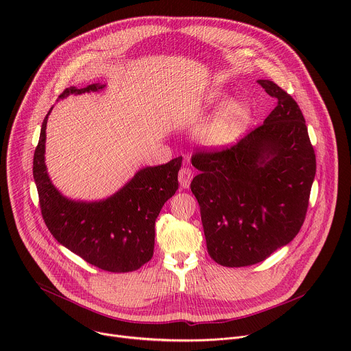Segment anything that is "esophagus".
I'll list each match as a JSON object with an SVG mask.
<instances>
[{
  "mask_svg": "<svg viewBox=\"0 0 351 351\" xmlns=\"http://www.w3.org/2000/svg\"><path fill=\"white\" fill-rule=\"evenodd\" d=\"M191 179H193V171L191 169L182 168L179 171V183H180L182 189H189Z\"/></svg>",
  "mask_w": 351,
  "mask_h": 351,
  "instance_id": "esophagus-1",
  "label": "esophagus"
}]
</instances>
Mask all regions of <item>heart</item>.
<instances>
[{
	"mask_svg": "<svg viewBox=\"0 0 351 351\" xmlns=\"http://www.w3.org/2000/svg\"><path fill=\"white\" fill-rule=\"evenodd\" d=\"M208 108H219L218 112L199 130V141L207 148L218 149L236 140L253 119V110L244 101H230L221 88H211L203 97Z\"/></svg>",
	"mask_w": 351,
	"mask_h": 351,
	"instance_id": "heart-1",
	"label": "heart"
}]
</instances>
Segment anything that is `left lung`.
I'll return each mask as SVG.
<instances>
[{"mask_svg":"<svg viewBox=\"0 0 351 351\" xmlns=\"http://www.w3.org/2000/svg\"><path fill=\"white\" fill-rule=\"evenodd\" d=\"M257 82L278 101L264 123L230 148L191 158L208 254L230 268L261 263L295 237L317 169L297 103L276 83Z\"/></svg>","mask_w":351,"mask_h":351,"instance_id":"left-lung-1","label":"left lung"}]
</instances>
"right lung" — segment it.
I'll return each mask as SVG.
<instances>
[{
	"label": "right lung",
	"mask_w": 351,
	"mask_h": 351,
	"mask_svg": "<svg viewBox=\"0 0 351 351\" xmlns=\"http://www.w3.org/2000/svg\"><path fill=\"white\" fill-rule=\"evenodd\" d=\"M103 88L106 84L99 83L83 88L72 86L60 98ZM51 110L43 121L33 158V178L48 230L58 243L99 269H138L153 257L156 219L179 187L182 157L165 165L138 169L123 187L107 198L97 202L68 198L53 184L45 167V128Z\"/></svg>",
	"instance_id": "right-lung-1"
}]
</instances>
